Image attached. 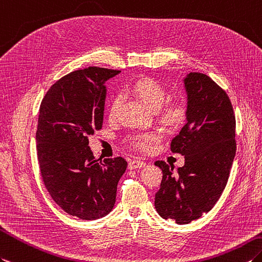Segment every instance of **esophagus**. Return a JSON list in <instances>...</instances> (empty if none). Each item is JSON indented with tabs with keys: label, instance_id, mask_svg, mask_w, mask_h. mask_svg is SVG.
<instances>
[{
	"label": "esophagus",
	"instance_id": "1",
	"mask_svg": "<svg viewBox=\"0 0 262 262\" xmlns=\"http://www.w3.org/2000/svg\"><path fill=\"white\" fill-rule=\"evenodd\" d=\"M146 165V163L141 160H133L128 163V168L129 169H135V168H141Z\"/></svg>",
	"mask_w": 262,
	"mask_h": 262
}]
</instances>
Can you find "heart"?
Masks as SVG:
<instances>
[{"mask_svg":"<svg viewBox=\"0 0 262 262\" xmlns=\"http://www.w3.org/2000/svg\"><path fill=\"white\" fill-rule=\"evenodd\" d=\"M130 90L151 111H157V117L164 126L176 127L183 123L186 117V109L184 105L179 101H171L161 107L166 98V90L154 79L139 78L132 83ZM119 106L120 97H114L108 108L109 119L113 120L116 118ZM156 138L157 136L153 133L136 134V135H132L127 138V142L133 148L147 151L150 148V144L156 141Z\"/></svg>","mask_w":262,"mask_h":262,"instance_id":"heart-1","label":"heart"}]
</instances>
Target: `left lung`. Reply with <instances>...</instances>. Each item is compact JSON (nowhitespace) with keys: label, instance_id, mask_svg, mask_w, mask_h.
<instances>
[{"label":"left lung","instance_id":"8db88e82","mask_svg":"<svg viewBox=\"0 0 262 262\" xmlns=\"http://www.w3.org/2000/svg\"><path fill=\"white\" fill-rule=\"evenodd\" d=\"M184 83L187 123L171 143L173 153L184 156V166L175 173L166 162H155L163 172L156 211L179 224L213 208L226 188L236 150L235 116L226 91L200 72H191Z\"/></svg>","mask_w":262,"mask_h":262}]
</instances>
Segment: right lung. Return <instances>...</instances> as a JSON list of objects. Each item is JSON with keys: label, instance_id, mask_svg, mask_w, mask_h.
I'll return each mask as SVG.
<instances>
[{"label": "right lung", "instance_id": "1", "mask_svg": "<svg viewBox=\"0 0 262 262\" xmlns=\"http://www.w3.org/2000/svg\"><path fill=\"white\" fill-rule=\"evenodd\" d=\"M119 72L100 67L72 71L52 84L40 105L35 139L42 180L54 202L82 220L112 211L127 167L120 156L95 159L88 146L102 127L103 83Z\"/></svg>", "mask_w": 262, "mask_h": 262}]
</instances>
